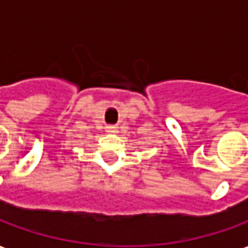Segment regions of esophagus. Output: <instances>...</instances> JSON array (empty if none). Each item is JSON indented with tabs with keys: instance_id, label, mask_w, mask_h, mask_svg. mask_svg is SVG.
Returning a JSON list of instances; mask_svg holds the SVG:
<instances>
[{
	"instance_id": "1",
	"label": "esophagus",
	"mask_w": 248,
	"mask_h": 248,
	"mask_svg": "<svg viewBox=\"0 0 248 248\" xmlns=\"http://www.w3.org/2000/svg\"><path fill=\"white\" fill-rule=\"evenodd\" d=\"M105 129L109 134H115L117 131H118V127H117V126H114V124H108Z\"/></svg>"
}]
</instances>
